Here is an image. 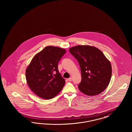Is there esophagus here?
Instances as JSON below:
<instances>
[{"instance_id": "1", "label": "esophagus", "mask_w": 132, "mask_h": 132, "mask_svg": "<svg viewBox=\"0 0 132 132\" xmlns=\"http://www.w3.org/2000/svg\"><path fill=\"white\" fill-rule=\"evenodd\" d=\"M68 80L70 81V82H71V81H72V78H70L69 79H68Z\"/></svg>"}]
</instances>
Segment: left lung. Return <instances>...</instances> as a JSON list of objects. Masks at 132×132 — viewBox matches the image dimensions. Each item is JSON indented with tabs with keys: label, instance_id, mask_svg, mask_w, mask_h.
Returning <instances> with one entry per match:
<instances>
[{
	"label": "left lung",
	"instance_id": "1",
	"mask_svg": "<svg viewBox=\"0 0 132 132\" xmlns=\"http://www.w3.org/2000/svg\"><path fill=\"white\" fill-rule=\"evenodd\" d=\"M69 52L79 63L82 81L80 90L87 95H96L108 86L112 75L110 61L102 52L90 45H79L70 48Z\"/></svg>",
	"mask_w": 132,
	"mask_h": 132
}]
</instances>
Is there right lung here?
<instances>
[{"instance_id":"1","label":"right lung","mask_w":132,"mask_h":132,"mask_svg":"<svg viewBox=\"0 0 132 132\" xmlns=\"http://www.w3.org/2000/svg\"><path fill=\"white\" fill-rule=\"evenodd\" d=\"M66 52L48 46L32 59L26 69V78L29 88L38 96L50 100L62 89L65 80L59 73L58 63Z\"/></svg>"}]
</instances>
